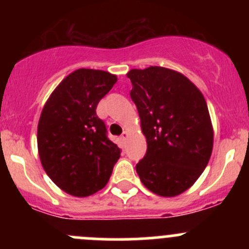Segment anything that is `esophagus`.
<instances>
[{
  "label": "esophagus",
  "mask_w": 249,
  "mask_h": 249,
  "mask_svg": "<svg viewBox=\"0 0 249 249\" xmlns=\"http://www.w3.org/2000/svg\"><path fill=\"white\" fill-rule=\"evenodd\" d=\"M127 136H129V134H127L126 131H124V132H123V135H122V136H120V139H122V141H126Z\"/></svg>",
  "instance_id": "1"
}]
</instances>
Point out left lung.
I'll return each mask as SVG.
<instances>
[{
	"mask_svg": "<svg viewBox=\"0 0 249 249\" xmlns=\"http://www.w3.org/2000/svg\"><path fill=\"white\" fill-rule=\"evenodd\" d=\"M126 76L147 139L137 175L154 194L177 196L196 182L212 154L213 126L205 97L187 77L166 67L134 69Z\"/></svg>",
	"mask_w": 249,
	"mask_h": 249,
	"instance_id": "left-lung-1",
	"label": "left lung"
}]
</instances>
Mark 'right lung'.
<instances>
[{"instance_id":"right-lung-1","label":"right lung","mask_w":249,"mask_h":249,"mask_svg":"<svg viewBox=\"0 0 249 249\" xmlns=\"http://www.w3.org/2000/svg\"><path fill=\"white\" fill-rule=\"evenodd\" d=\"M117 79L101 70H76L55 88L42 109L39 159L50 179L67 194L85 197L101 190L120 158L96 115L97 104Z\"/></svg>"}]
</instances>
